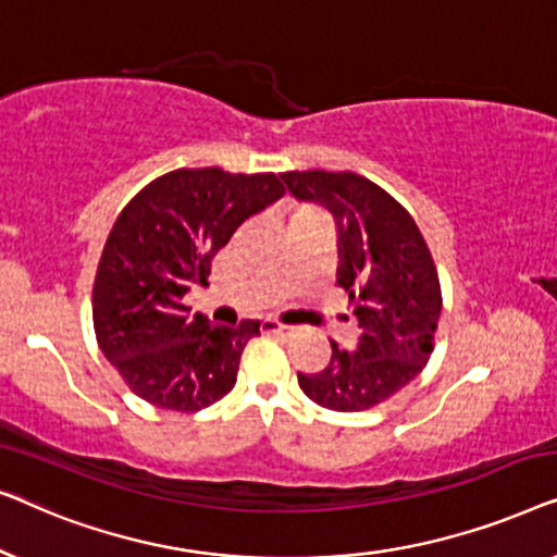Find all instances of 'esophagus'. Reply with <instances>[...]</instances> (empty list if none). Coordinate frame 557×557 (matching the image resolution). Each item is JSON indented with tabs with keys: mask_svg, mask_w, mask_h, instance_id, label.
I'll list each match as a JSON object with an SVG mask.
<instances>
[{
	"mask_svg": "<svg viewBox=\"0 0 557 557\" xmlns=\"http://www.w3.org/2000/svg\"><path fill=\"white\" fill-rule=\"evenodd\" d=\"M261 332L263 334H273V337H281V339H288L294 337V330L286 324H276V322H261Z\"/></svg>",
	"mask_w": 557,
	"mask_h": 557,
	"instance_id": "34e87169",
	"label": "esophagus"
}]
</instances>
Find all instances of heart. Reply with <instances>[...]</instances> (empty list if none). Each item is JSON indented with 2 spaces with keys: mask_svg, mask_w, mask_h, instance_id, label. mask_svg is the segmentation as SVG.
I'll return each instance as SVG.
<instances>
[{
  "mask_svg": "<svg viewBox=\"0 0 557 557\" xmlns=\"http://www.w3.org/2000/svg\"><path fill=\"white\" fill-rule=\"evenodd\" d=\"M304 210H309V208H301V210H296V212H304Z\"/></svg>",
  "mask_w": 557,
  "mask_h": 557,
  "instance_id": "1",
  "label": "heart"
}]
</instances>
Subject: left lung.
<instances>
[{
	"mask_svg": "<svg viewBox=\"0 0 557 557\" xmlns=\"http://www.w3.org/2000/svg\"><path fill=\"white\" fill-rule=\"evenodd\" d=\"M296 200L332 212L337 227V284L355 301L360 337L352 349L332 345L324 370L301 375L317 406L352 413L406 387L433 349L441 286L416 220L383 187L352 172H284Z\"/></svg>",
	"mask_w": 557,
	"mask_h": 557,
	"instance_id": "obj_1",
	"label": "left lung"
}]
</instances>
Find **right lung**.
<instances>
[{"mask_svg": "<svg viewBox=\"0 0 557 557\" xmlns=\"http://www.w3.org/2000/svg\"><path fill=\"white\" fill-rule=\"evenodd\" d=\"M284 195L276 174L174 170L126 205L94 284L101 352L141 400L195 413L233 391L258 322L215 326L189 317L185 296L250 215Z\"/></svg>", "mask_w": 557, "mask_h": 557, "instance_id": "1", "label": "right lung"}]
</instances>
